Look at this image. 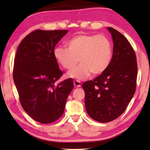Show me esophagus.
<instances>
[{"mask_svg":"<svg viewBox=\"0 0 150 150\" xmlns=\"http://www.w3.org/2000/svg\"><path fill=\"white\" fill-rule=\"evenodd\" d=\"M74 85L76 87H80L81 86V83L79 81H74Z\"/></svg>","mask_w":150,"mask_h":150,"instance_id":"esophagus-1","label":"esophagus"}]
</instances>
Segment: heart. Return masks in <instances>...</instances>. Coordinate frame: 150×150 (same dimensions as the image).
<instances>
[{"instance_id":"1","label":"heart","mask_w":150,"mask_h":150,"mask_svg":"<svg viewBox=\"0 0 150 150\" xmlns=\"http://www.w3.org/2000/svg\"><path fill=\"white\" fill-rule=\"evenodd\" d=\"M67 48L58 46L54 50V57L64 69L73 68L67 76L84 80L91 75L103 73L109 66L112 48L109 39L102 35H77L67 41Z\"/></svg>"}]
</instances>
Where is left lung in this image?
<instances>
[{"instance_id": "8db88e82", "label": "left lung", "mask_w": 150, "mask_h": 150, "mask_svg": "<svg viewBox=\"0 0 150 150\" xmlns=\"http://www.w3.org/2000/svg\"><path fill=\"white\" fill-rule=\"evenodd\" d=\"M107 29L113 42L109 66L82 85L87 114L102 123L111 122L125 111L135 93L137 77L136 54L130 42L117 30Z\"/></svg>"}]
</instances>
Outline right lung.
Returning a JSON list of instances; mask_svg holds the SVG:
<instances>
[{"mask_svg": "<svg viewBox=\"0 0 150 150\" xmlns=\"http://www.w3.org/2000/svg\"><path fill=\"white\" fill-rule=\"evenodd\" d=\"M67 30H36L20 43L14 59L13 81L22 108L42 124L58 120L74 88L71 79L60 82L63 72L54 57L57 43Z\"/></svg>", "mask_w": 150, "mask_h": 150, "instance_id": "1", "label": "right lung"}]
</instances>
